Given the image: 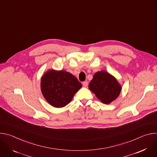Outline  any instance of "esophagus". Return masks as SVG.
Segmentation results:
<instances>
[{"mask_svg":"<svg viewBox=\"0 0 157 157\" xmlns=\"http://www.w3.org/2000/svg\"><path fill=\"white\" fill-rule=\"evenodd\" d=\"M82 86H83L84 87H87V86H88V82H87V81H84V82H82Z\"/></svg>","mask_w":157,"mask_h":157,"instance_id":"34e87169","label":"esophagus"}]
</instances>
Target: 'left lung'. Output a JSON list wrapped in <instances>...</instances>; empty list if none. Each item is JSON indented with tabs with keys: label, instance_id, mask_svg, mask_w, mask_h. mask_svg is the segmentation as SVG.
<instances>
[{
	"label": "left lung",
	"instance_id": "8db88e82",
	"mask_svg": "<svg viewBox=\"0 0 157 157\" xmlns=\"http://www.w3.org/2000/svg\"><path fill=\"white\" fill-rule=\"evenodd\" d=\"M89 88L102 102L106 104L114 101L121 91V86L116 79L104 71L95 73Z\"/></svg>",
	"mask_w": 157,
	"mask_h": 157
}]
</instances>
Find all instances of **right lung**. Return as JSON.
I'll return each mask as SVG.
<instances>
[{"instance_id": "1", "label": "right lung", "mask_w": 157, "mask_h": 157, "mask_svg": "<svg viewBox=\"0 0 157 157\" xmlns=\"http://www.w3.org/2000/svg\"><path fill=\"white\" fill-rule=\"evenodd\" d=\"M81 87V83L75 76L65 71L49 70L41 79V90L44 98L55 107L68 104Z\"/></svg>"}]
</instances>
